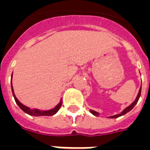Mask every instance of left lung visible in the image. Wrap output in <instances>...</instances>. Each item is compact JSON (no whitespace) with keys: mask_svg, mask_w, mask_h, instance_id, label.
<instances>
[{"mask_svg":"<svg viewBox=\"0 0 150 150\" xmlns=\"http://www.w3.org/2000/svg\"><path fill=\"white\" fill-rule=\"evenodd\" d=\"M141 91H142V85H141V87H140V90H139V93H138V95H137V97H136L135 98V100H134L133 102L131 103V105L129 106H127V108H124L123 109V111H122L120 114H116V115H114V116H108V118H118V117H120V116H123V115H125L126 113H127L128 112H130V111L132 109V108L134 107V106L136 105V104L138 103V101H139V98H140V96H141ZM90 112L92 114H93V116H100V113L98 112H96V111L94 110H91V109H90Z\"/></svg>","mask_w":150,"mask_h":150,"instance_id":"8db88e82","label":"left lung"}]
</instances>
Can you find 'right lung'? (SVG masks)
Wrapping results in <instances>:
<instances>
[{"label":"right lung","instance_id":"obj_1","mask_svg":"<svg viewBox=\"0 0 150 150\" xmlns=\"http://www.w3.org/2000/svg\"><path fill=\"white\" fill-rule=\"evenodd\" d=\"M11 79H12V75H11ZM11 91H12V94H13V97H14V99L16 100V102L18 105L19 108H21L22 110L25 113H27L30 116H53L56 113L59 111L60 108L61 107V105H62V99L60 100V101L58 103V105H57V106L55 108H52V109H50V110H40V109H38V108H30L29 107L23 105L20 101H19L15 95L14 90H13V86H12V83H11Z\"/></svg>","mask_w":150,"mask_h":150}]
</instances>
